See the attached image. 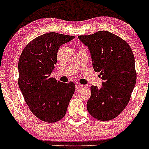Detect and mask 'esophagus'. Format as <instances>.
<instances>
[{"mask_svg":"<svg viewBox=\"0 0 149 149\" xmlns=\"http://www.w3.org/2000/svg\"><path fill=\"white\" fill-rule=\"evenodd\" d=\"M82 87H83V85L80 84V83H76V88H82Z\"/></svg>","mask_w":149,"mask_h":149,"instance_id":"obj_1","label":"esophagus"}]
</instances>
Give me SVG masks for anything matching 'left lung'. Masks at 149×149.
<instances>
[{"instance_id": "obj_1", "label": "left lung", "mask_w": 149, "mask_h": 149, "mask_svg": "<svg viewBox=\"0 0 149 149\" xmlns=\"http://www.w3.org/2000/svg\"><path fill=\"white\" fill-rule=\"evenodd\" d=\"M78 38L88 47L92 66L104 80L92 85L87 109L99 120H110L127 107L136 80L134 57L127 42L115 34L100 31Z\"/></svg>"}]
</instances>
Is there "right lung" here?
<instances>
[{
    "label": "right lung",
    "mask_w": 149,
    "mask_h": 149,
    "mask_svg": "<svg viewBox=\"0 0 149 149\" xmlns=\"http://www.w3.org/2000/svg\"><path fill=\"white\" fill-rule=\"evenodd\" d=\"M72 36L49 32L36 38L22 51L18 63V84L25 102L38 118L54 123L65 116L75 84L50 77L61 45Z\"/></svg>",
    "instance_id": "1"
}]
</instances>
